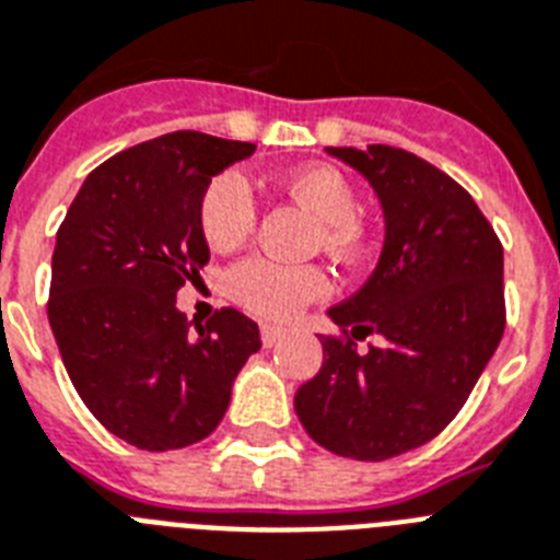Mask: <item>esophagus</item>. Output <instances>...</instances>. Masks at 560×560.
Returning <instances> with one entry per match:
<instances>
[{
  "instance_id": "1",
  "label": "esophagus",
  "mask_w": 560,
  "mask_h": 560,
  "mask_svg": "<svg viewBox=\"0 0 560 560\" xmlns=\"http://www.w3.org/2000/svg\"><path fill=\"white\" fill-rule=\"evenodd\" d=\"M288 336V330L279 325H261V342H265V348H272V345L279 342V339H284Z\"/></svg>"
}]
</instances>
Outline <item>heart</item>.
Segmentation results:
<instances>
[{
    "label": "heart",
    "instance_id": "1",
    "mask_svg": "<svg viewBox=\"0 0 560 560\" xmlns=\"http://www.w3.org/2000/svg\"><path fill=\"white\" fill-rule=\"evenodd\" d=\"M284 192L322 221V247L334 256L351 258L365 247V230L359 224V198L348 175L325 163H311L288 172ZM256 198L238 172H221L201 195V233L212 249H235L256 230ZM226 290L247 311L290 319L313 299L327 293L325 272L316 267H288L270 258L253 256L226 276Z\"/></svg>",
    "mask_w": 560,
    "mask_h": 560
}]
</instances>
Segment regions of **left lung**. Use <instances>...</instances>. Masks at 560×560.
<instances>
[{"label": "left lung", "mask_w": 560, "mask_h": 560, "mask_svg": "<svg viewBox=\"0 0 560 560\" xmlns=\"http://www.w3.org/2000/svg\"><path fill=\"white\" fill-rule=\"evenodd\" d=\"M383 203L385 244L371 279L327 311L319 374L295 390L304 431L351 460H388L457 417L506 327L503 247L475 198L406 149L327 147ZM380 332L386 342H355Z\"/></svg>", "instance_id": "1"}]
</instances>
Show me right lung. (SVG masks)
<instances>
[{"label": "right lung", "mask_w": 560, "mask_h": 560, "mask_svg": "<svg viewBox=\"0 0 560 560\" xmlns=\"http://www.w3.org/2000/svg\"><path fill=\"white\" fill-rule=\"evenodd\" d=\"M253 143L172 131L85 177L51 258L48 322L77 394L115 438L170 452L209 438L261 348L235 307L195 325L177 290L209 261L201 195Z\"/></svg>", "instance_id": "right-lung-1"}]
</instances>
